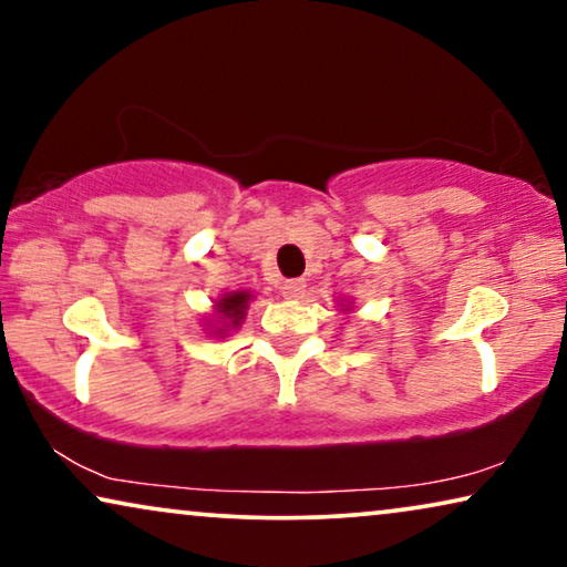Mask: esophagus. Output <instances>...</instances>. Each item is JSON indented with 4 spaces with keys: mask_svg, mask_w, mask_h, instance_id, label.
<instances>
[{
    "mask_svg": "<svg viewBox=\"0 0 567 567\" xmlns=\"http://www.w3.org/2000/svg\"><path fill=\"white\" fill-rule=\"evenodd\" d=\"M281 293H284L286 299L297 301V299H301V297H305V293H307V284L301 281V278H293V281H286V284L281 286Z\"/></svg>",
    "mask_w": 567,
    "mask_h": 567,
    "instance_id": "34e87169",
    "label": "esophagus"
}]
</instances>
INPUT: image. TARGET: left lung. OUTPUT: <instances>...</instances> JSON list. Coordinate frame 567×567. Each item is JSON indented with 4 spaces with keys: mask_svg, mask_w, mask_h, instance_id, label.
Wrapping results in <instances>:
<instances>
[{
    "mask_svg": "<svg viewBox=\"0 0 567 567\" xmlns=\"http://www.w3.org/2000/svg\"><path fill=\"white\" fill-rule=\"evenodd\" d=\"M353 309V301H346V299H340V312L343 315H348Z\"/></svg>",
    "mask_w": 567,
    "mask_h": 567,
    "instance_id": "1",
    "label": "left lung"
}]
</instances>
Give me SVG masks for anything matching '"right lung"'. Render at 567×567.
I'll return each instance as SVG.
<instances>
[{
    "label": "right lung",
    "mask_w": 567,
    "mask_h": 567,
    "mask_svg": "<svg viewBox=\"0 0 567 567\" xmlns=\"http://www.w3.org/2000/svg\"><path fill=\"white\" fill-rule=\"evenodd\" d=\"M250 291H227L214 301L212 315H204V330L214 338H227L231 330H237L245 322L247 307H250Z\"/></svg>",
    "instance_id": "right-lung-1"
}]
</instances>
